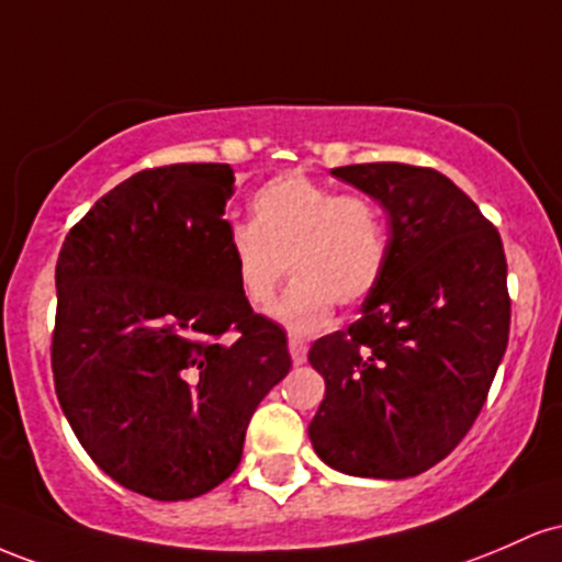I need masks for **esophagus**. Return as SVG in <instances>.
<instances>
[{"instance_id": "34e87169", "label": "esophagus", "mask_w": 562, "mask_h": 562, "mask_svg": "<svg viewBox=\"0 0 562 562\" xmlns=\"http://www.w3.org/2000/svg\"><path fill=\"white\" fill-rule=\"evenodd\" d=\"M289 352H292V361L294 363H305L307 361V342L302 337H297V334H292L289 337Z\"/></svg>"}]
</instances>
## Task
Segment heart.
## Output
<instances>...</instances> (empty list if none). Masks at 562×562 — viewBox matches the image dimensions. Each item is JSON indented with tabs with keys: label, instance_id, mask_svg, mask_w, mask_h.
Here are the masks:
<instances>
[{
	"label": "heart",
	"instance_id": "heart-1",
	"mask_svg": "<svg viewBox=\"0 0 562 562\" xmlns=\"http://www.w3.org/2000/svg\"><path fill=\"white\" fill-rule=\"evenodd\" d=\"M251 223L228 231V255L247 305L265 307L286 270L294 283L273 315L300 334L324 331L334 307H356L376 292L390 262V225L369 193L283 172L249 201Z\"/></svg>",
	"mask_w": 562,
	"mask_h": 562
}]
</instances>
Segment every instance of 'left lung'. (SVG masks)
<instances>
[{
  "instance_id": "1",
  "label": "left lung",
  "mask_w": 562,
  "mask_h": 562,
  "mask_svg": "<svg viewBox=\"0 0 562 562\" xmlns=\"http://www.w3.org/2000/svg\"><path fill=\"white\" fill-rule=\"evenodd\" d=\"M331 175L384 206L390 262L361 318L307 352L326 382L307 435L345 475L401 481L449 457L481 414L507 350V260L475 201L430 167Z\"/></svg>"
}]
</instances>
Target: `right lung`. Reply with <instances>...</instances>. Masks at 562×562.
<instances>
[{"label": "right lung", "mask_w": 562, "mask_h": 562, "mask_svg": "<svg viewBox=\"0 0 562 562\" xmlns=\"http://www.w3.org/2000/svg\"><path fill=\"white\" fill-rule=\"evenodd\" d=\"M233 182L231 164L143 169L94 201L55 265L63 414L105 475L159 502L231 477L251 414L292 369L286 331L238 292Z\"/></svg>", "instance_id": "right-lung-1"}]
</instances>
